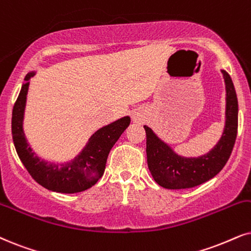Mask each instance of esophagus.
<instances>
[{
  "mask_svg": "<svg viewBox=\"0 0 251 251\" xmlns=\"http://www.w3.org/2000/svg\"><path fill=\"white\" fill-rule=\"evenodd\" d=\"M133 118H134V119L136 120V119H138V117H135V116H134V117H133Z\"/></svg>",
  "mask_w": 251,
  "mask_h": 251,
  "instance_id": "1",
  "label": "esophagus"
}]
</instances>
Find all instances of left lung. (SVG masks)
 I'll list each match as a JSON object with an SVG mask.
<instances>
[{
    "label": "left lung",
    "mask_w": 251,
    "mask_h": 251,
    "mask_svg": "<svg viewBox=\"0 0 251 251\" xmlns=\"http://www.w3.org/2000/svg\"><path fill=\"white\" fill-rule=\"evenodd\" d=\"M226 84V125L223 136L207 154L184 157L176 154L148 126L146 129V151L149 171L155 182L166 189H189L213 178L227 163L237 134L239 104L229 74L221 71Z\"/></svg>",
    "instance_id": "1"
}]
</instances>
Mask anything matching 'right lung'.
<instances>
[{"instance_id": "right-lung-1", "label": "right lung", "mask_w": 251, "mask_h": 251, "mask_svg": "<svg viewBox=\"0 0 251 251\" xmlns=\"http://www.w3.org/2000/svg\"><path fill=\"white\" fill-rule=\"evenodd\" d=\"M36 73H28L12 110V140L22 163L32 178L47 190L61 193L82 192L98 182L105 170L111 148L128 127L129 117H123L94 133L88 144L74 160L65 163L47 162L38 157L28 146L23 131L28 80Z\"/></svg>"}]
</instances>
